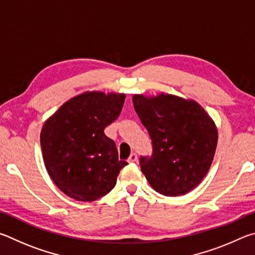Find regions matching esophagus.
I'll use <instances>...</instances> for the list:
<instances>
[{"mask_svg": "<svg viewBox=\"0 0 255 255\" xmlns=\"http://www.w3.org/2000/svg\"><path fill=\"white\" fill-rule=\"evenodd\" d=\"M136 159H137V155L135 153H131L130 157H128V162L133 163V162L136 161Z\"/></svg>", "mask_w": 255, "mask_h": 255, "instance_id": "1", "label": "esophagus"}]
</instances>
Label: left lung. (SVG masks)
I'll return each instance as SVG.
<instances>
[{"instance_id":"left-lung-1","label":"left lung","mask_w":255,"mask_h":255,"mask_svg":"<svg viewBox=\"0 0 255 255\" xmlns=\"http://www.w3.org/2000/svg\"><path fill=\"white\" fill-rule=\"evenodd\" d=\"M132 100L152 140V155L140 158L146 180L164 196L189 193L212 166L218 140L215 122L194 100L164 93Z\"/></svg>"}]
</instances>
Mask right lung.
Instances as JSON below:
<instances>
[{"mask_svg":"<svg viewBox=\"0 0 255 255\" xmlns=\"http://www.w3.org/2000/svg\"><path fill=\"white\" fill-rule=\"evenodd\" d=\"M125 94L85 92L64 103L40 133L49 176L65 195L94 202L114 188L121 169L115 142L104 128L119 118Z\"/></svg>","mask_w":255,"mask_h":255,"instance_id":"right-lung-1","label":"right lung"}]
</instances>
